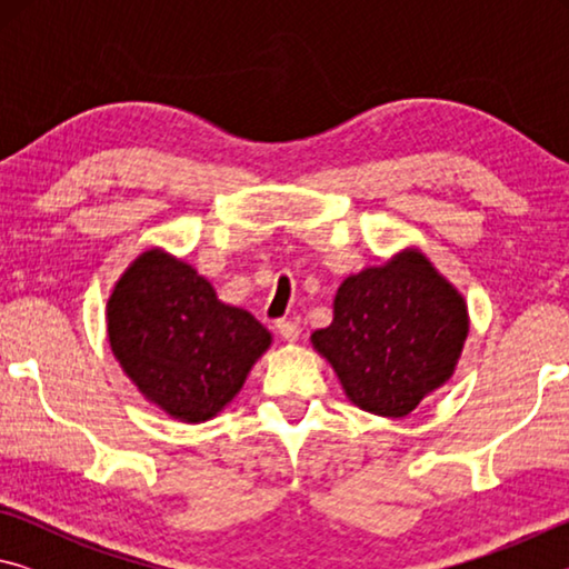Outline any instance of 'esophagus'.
Wrapping results in <instances>:
<instances>
[{"label": "esophagus", "mask_w": 569, "mask_h": 569, "mask_svg": "<svg viewBox=\"0 0 569 569\" xmlns=\"http://www.w3.org/2000/svg\"><path fill=\"white\" fill-rule=\"evenodd\" d=\"M276 329H278V333L283 336L286 341H296L298 336H301V329H298V323H293V321H278Z\"/></svg>", "instance_id": "34e87169"}]
</instances>
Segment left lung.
I'll return each mask as SVG.
<instances>
[{"instance_id":"left-lung-1","label":"left lung","mask_w":569,"mask_h":569,"mask_svg":"<svg viewBox=\"0 0 569 569\" xmlns=\"http://www.w3.org/2000/svg\"><path fill=\"white\" fill-rule=\"evenodd\" d=\"M467 306L417 250L346 278L333 323L311 336L356 407L407 417L445 383L467 339Z\"/></svg>"}]
</instances>
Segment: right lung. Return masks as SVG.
I'll return each instance as SVG.
<instances>
[{"instance_id": "right-lung-1", "label": "right lung", "mask_w": 569, "mask_h": 569, "mask_svg": "<svg viewBox=\"0 0 569 569\" xmlns=\"http://www.w3.org/2000/svg\"><path fill=\"white\" fill-rule=\"evenodd\" d=\"M114 356L138 389L182 421H206L243 387L271 333L220 303L196 268L148 250L108 301Z\"/></svg>"}]
</instances>
